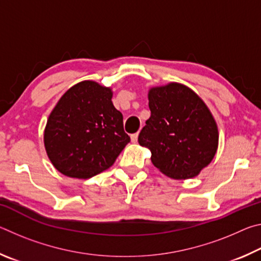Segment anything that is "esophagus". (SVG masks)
Masks as SVG:
<instances>
[{
	"mask_svg": "<svg viewBox=\"0 0 261 261\" xmlns=\"http://www.w3.org/2000/svg\"><path fill=\"white\" fill-rule=\"evenodd\" d=\"M137 140H138V132H136V134L131 135V141H132V143H137Z\"/></svg>",
	"mask_w": 261,
	"mask_h": 261,
	"instance_id": "esophagus-1",
	"label": "esophagus"
}]
</instances>
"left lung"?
Segmentation results:
<instances>
[{"mask_svg":"<svg viewBox=\"0 0 261 261\" xmlns=\"http://www.w3.org/2000/svg\"><path fill=\"white\" fill-rule=\"evenodd\" d=\"M151 117L138 141L153 165L175 179L191 178L210 165L218 148V126L208 108L189 87L171 83L148 93Z\"/></svg>","mask_w":261,"mask_h":261,"instance_id":"left-lung-1","label":"left lung"}]
</instances>
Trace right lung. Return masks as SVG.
Returning <instances> with one entry per match:
<instances>
[{
	"label": "right lung",
	"instance_id": "1",
	"mask_svg": "<svg viewBox=\"0 0 261 261\" xmlns=\"http://www.w3.org/2000/svg\"><path fill=\"white\" fill-rule=\"evenodd\" d=\"M110 88L94 82L72 86L57 102L45 129V147L57 170L90 178L113 165L130 137Z\"/></svg>",
	"mask_w": 261,
	"mask_h": 261
}]
</instances>
